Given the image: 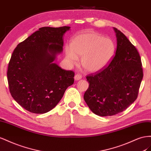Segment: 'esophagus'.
<instances>
[{
    "mask_svg": "<svg viewBox=\"0 0 151 151\" xmlns=\"http://www.w3.org/2000/svg\"><path fill=\"white\" fill-rule=\"evenodd\" d=\"M81 78H82V76H81V75L80 74H76V75L75 76V77H74V78H75V81L80 80L81 79Z\"/></svg>",
    "mask_w": 151,
    "mask_h": 151,
    "instance_id": "34e87169",
    "label": "esophagus"
}]
</instances>
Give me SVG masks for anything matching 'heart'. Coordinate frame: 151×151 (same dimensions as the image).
<instances>
[{"mask_svg":"<svg viewBox=\"0 0 151 151\" xmlns=\"http://www.w3.org/2000/svg\"><path fill=\"white\" fill-rule=\"evenodd\" d=\"M115 51L114 42L96 32L88 31L78 34L72 39L71 47L65 49L66 58L71 64L81 57V65L90 73L104 69L113 58Z\"/></svg>","mask_w":151,"mask_h":151,"instance_id":"obj_1","label":"heart"}]
</instances>
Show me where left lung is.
<instances>
[{
	"mask_svg": "<svg viewBox=\"0 0 151 151\" xmlns=\"http://www.w3.org/2000/svg\"><path fill=\"white\" fill-rule=\"evenodd\" d=\"M117 38L114 57L105 69L87 76L84 100L94 114L113 116L130 106L138 96L143 70L140 55L127 37L113 28Z\"/></svg>",
	"mask_w": 151,
	"mask_h": 151,
	"instance_id": "1",
	"label": "left lung"
}]
</instances>
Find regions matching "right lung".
Wrapping results in <instances>:
<instances>
[{
    "instance_id": "obj_1",
    "label": "right lung",
    "mask_w": 151,
    "mask_h": 151,
    "mask_svg": "<svg viewBox=\"0 0 151 151\" xmlns=\"http://www.w3.org/2000/svg\"><path fill=\"white\" fill-rule=\"evenodd\" d=\"M70 29L40 28L14 49L7 73L9 87L12 97L26 110L36 114L50 111L74 83L75 73L54 62L63 50L64 33Z\"/></svg>"
}]
</instances>
